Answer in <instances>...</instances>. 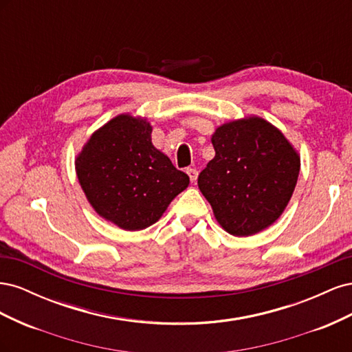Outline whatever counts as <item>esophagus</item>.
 Returning <instances> with one entry per match:
<instances>
[{"label":"esophagus","mask_w":352,"mask_h":352,"mask_svg":"<svg viewBox=\"0 0 352 352\" xmlns=\"http://www.w3.org/2000/svg\"><path fill=\"white\" fill-rule=\"evenodd\" d=\"M186 173L190 179V182H195L197 177H198V170L194 168V167H189V168H186Z\"/></svg>","instance_id":"esophagus-1"}]
</instances>
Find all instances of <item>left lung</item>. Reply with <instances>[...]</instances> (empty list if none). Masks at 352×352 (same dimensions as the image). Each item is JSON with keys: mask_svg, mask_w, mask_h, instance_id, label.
I'll list each match as a JSON object with an SVG mask.
<instances>
[{"mask_svg": "<svg viewBox=\"0 0 352 352\" xmlns=\"http://www.w3.org/2000/svg\"><path fill=\"white\" fill-rule=\"evenodd\" d=\"M216 155L198 176L199 190L221 228L254 235L279 219L300 173V157L269 122L250 117L220 126Z\"/></svg>", "mask_w": 352, "mask_h": 352, "instance_id": "8db88e82", "label": "left lung"}]
</instances>
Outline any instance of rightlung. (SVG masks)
<instances>
[{
    "instance_id": "obj_1",
    "label": "right lung",
    "mask_w": 352,
    "mask_h": 352,
    "mask_svg": "<svg viewBox=\"0 0 352 352\" xmlns=\"http://www.w3.org/2000/svg\"><path fill=\"white\" fill-rule=\"evenodd\" d=\"M151 126L122 114L95 132L76 160L91 206L124 230L151 226L189 185L186 173L151 142Z\"/></svg>"
}]
</instances>
